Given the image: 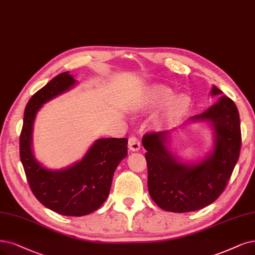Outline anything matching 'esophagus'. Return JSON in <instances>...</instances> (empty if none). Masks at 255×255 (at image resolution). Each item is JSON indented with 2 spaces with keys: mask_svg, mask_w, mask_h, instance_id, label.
Here are the masks:
<instances>
[{
  "mask_svg": "<svg viewBox=\"0 0 255 255\" xmlns=\"http://www.w3.org/2000/svg\"><path fill=\"white\" fill-rule=\"evenodd\" d=\"M128 148L131 151H138L140 148V142L135 136H131L128 140Z\"/></svg>",
  "mask_w": 255,
  "mask_h": 255,
  "instance_id": "1",
  "label": "esophagus"
}]
</instances>
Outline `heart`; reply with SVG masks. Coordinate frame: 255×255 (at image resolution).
<instances>
[{"mask_svg": "<svg viewBox=\"0 0 255 255\" xmlns=\"http://www.w3.org/2000/svg\"><path fill=\"white\" fill-rule=\"evenodd\" d=\"M171 96H172V91L165 87H155L152 90V98L156 102H165L168 99H170ZM188 104H189V101H188L187 97L176 96L169 102L168 113L171 116L180 115V113L186 110V108L188 107Z\"/></svg>", "mask_w": 255, "mask_h": 255, "instance_id": "obj_1", "label": "heart"}]
</instances>
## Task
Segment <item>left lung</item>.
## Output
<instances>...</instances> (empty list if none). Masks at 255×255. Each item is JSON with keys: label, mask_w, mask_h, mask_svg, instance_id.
Instances as JSON below:
<instances>
[{"label": "left lung", "mask_w": 255, "mask_h": 255, "mask_svg": "<svg viewBox=\"0 0 255 255\" xmlns=\"http://www.w3.org/2000/svg\"><path fill=\"white\" fill-rule=\"evenodd\" d=\"M215 86L211 96L219 101L187 122H207L213 130L212 151L200 162H183L168 148L170 131L147 133L143 146L148 168V190L166 211L183 213L212 204L227 186L242 145L239 110L234 102Z\"/></svg>", "instance_id": "left-lung-1"}]
</instances>
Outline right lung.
<instances>
[{"mask_svg": "<svg viewBox=\"0 0 255 255\" xmlns=\"http://www.w3.org/2000/svg\"><path fill=\"white\" fill-rule=\"evenodd\" d=\"M75 84L77 81L66 71L35 92L26 105L20 135V157L32 193L48 209L67 216L87 215L107 200L113 173L127 156L128 144L127 138H99L81 161L60 170L47 169L36 161L32 130L37 111Z\"/></svg>", "mask_w": 255, "mask_h": 255, "instance_id": "1", "label": "right lung"}]
</instances>
